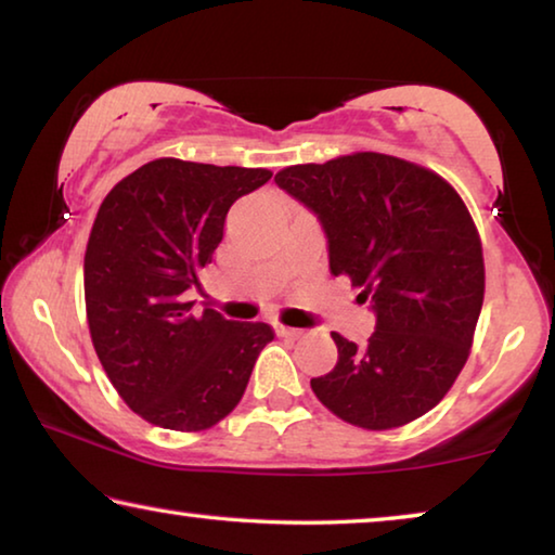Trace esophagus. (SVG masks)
Listing matches in <instances>:
<instances>
[{
    "label": "esophagus",
    "mask_w": 555,
    "mask_h": 555,
    "mask_svg": "<svg viewBox=\"0 0 555 555\" xmlns=\"http://www.w3.org/2000/svg\"><path fill=\"white\" fill-rule=\"evenodd\" d=\"M276 333L281 337H300V335H304V331H300V327H288V325H276Z\"/></svg>",
    "instance_id": "esophagus-1"
}]
</instances>
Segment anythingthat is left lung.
I'll use <instances>...</instances> for the list:
<instances>
[{
  "instance_id": "obj_1",
  "label": "left lung",
  "mask_w": 555,
  "mask_h": 555,
  "mask_svg": "<svg viewBox=\"0 0 555 555\" xmlns=\"http://www.w3.org/2000/svg\"><path fill=\"white\" fill-rule=\"evenodd\" d=\"M276 185L311 210L331 274H347L377 325L311 379L335 416L387 430L424 416L465 367L485 298L482 244L455 188L424 166L362 152L288 166Z\"/></svg>"
}]
</instances>
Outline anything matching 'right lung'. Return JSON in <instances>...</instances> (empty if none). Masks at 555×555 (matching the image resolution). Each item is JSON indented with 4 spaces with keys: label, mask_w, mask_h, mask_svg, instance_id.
I'll list each match as a JSON object with an SVG mask.
<instances>
[{
    "label": "right lung",
    "mask_w": 555,
    "mask_h": 555,
    "mask_svg": "<svg viewBox=\"0 0 555 555\" xmlns=\"http://www.w3.org/2000/svg\"><path fill=\"white\" fill-rule=\"evenodd\" d=\"M271 178L267 168L156 158L112 188L86 251L92 345L112 387L144 421L203 430L237 406L267 323L193 311L188 291L222 242L232 203Z\"/></svg>",
    "instance_id": "right-lung-1"
}]
</instances>
